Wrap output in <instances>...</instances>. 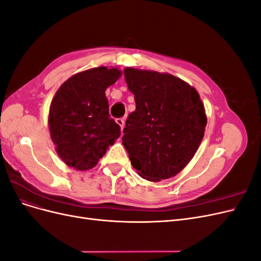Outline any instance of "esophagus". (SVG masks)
I'll return each mask as SVG.
<instances>
[{
    "instance_id": "1",
    "label": "esophagus",
    "mask_w": 261,
    "mask_h": 261,
    "mask_svg": "<svg viewBox=\"0 0 261 261\" xmlns=\"http://www.w3.org/2000/svg\"><path fill=\"white\" fill-rule=\"evenodd\" d=\"M116 123H117L118 126H120L121 129L123 130L124 126H125V118H116Z\"/></svg>"
}]
</instances>
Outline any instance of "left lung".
I'll list each match as a JSON object with an SVG mask.
<instances>
[{
    "instance_id": "obj_1",
    "label": "left lung",
    "mask_w": 261,
    "mask_h": 261,
    "mask_svg": "<svg viewBox=\"0 0 261 261\" xmlns=\"http://www.w3.org/2000/svg\"><path fill=\"white\" fill-rule=\"evenodd\" d=\"M124 76L136 101L122 138L133 168L150 181L175 176L204 135L207 115L198 91L168 73L126 67Z\"/></svg>"
}]
</instances>
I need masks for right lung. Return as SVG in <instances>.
<instances>
[{"label":"right lung","instance_id":"add662e5","mask_svg":"<svg viewBox=\"0 0 261 261\" xmlns=\"http://www.w3.org/2000/svg\"><path fill=\"white\" fill-rule=\"evenodd\" d=\"M122 70L106 66L77 73L61 85L49 110L48 125L55 151L68 167L87 171L121 135V127L109 114L108 87Z\"/></svg>","mask_w":261,"mask_h":261}]
</instances>
